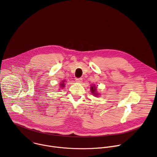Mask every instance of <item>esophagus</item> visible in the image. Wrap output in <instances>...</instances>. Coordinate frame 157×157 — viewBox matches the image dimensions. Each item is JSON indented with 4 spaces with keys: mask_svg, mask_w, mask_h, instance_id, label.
Returning a JSON list of instances; mask_svg holds the SVG:
<instances>
[{
    "mask_svg": "<svg viewBox=\"0 0 157 157\" xmlns=\"http://www.w3.org/2000/svg\"><path fill=\"white\" fill-rule=\"evenodd\" d=\"M76 81L77 82L81 83V82H82V79L81 78H76Z\"/></svg>",
    "mask_w": 157,
    "mask_h": 157,
    "instance_id": "obj_1",
    "label": "esophagus"
}]
</instances>
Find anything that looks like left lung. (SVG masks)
Listing matches in <instances>:
<instances>
[{
    "mask_svg": "<svg viewBox=\"0 0 157 157\" xmlns=\"http://www.w3.org/2000/svg\"><path fill=\"white\" fill-rule=\"evenodd\" d=\"M96 89H96V87L95 86V85H93V86L91 85V93L93 95H94L95 96H98V95H99V94L96 91Z\"/></svg>",
    "mask_w": 157,
    "mask_h": 157,
    "instance_id": "1",
    "label": "left lung"
}]
</instances>
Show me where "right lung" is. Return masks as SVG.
Segmentation results:
<instances>
[{
  "label": "right lung",
  "mask_w": 157,
  "mask_h": 157,
  "mask_svg": "<svg viewBox=\"0 0 157 157\" xmlns=\"http://www.w3.org/2000/svg\"><path fill=\"white\" fill-rule=\"evenodd\" d=\"M64 82H65V80L61 82V83H60V87H61L63 88V87L65 86V84H64Z\"/></svg>",
  "instance_id": "right-lung-1"
}]
</instances>
